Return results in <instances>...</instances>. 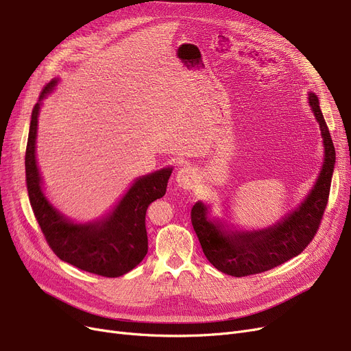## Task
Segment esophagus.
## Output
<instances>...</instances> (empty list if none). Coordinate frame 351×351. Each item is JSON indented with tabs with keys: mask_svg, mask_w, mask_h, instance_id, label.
<instances>
[{
	"mask_svg": "<svg viewBox=\"0 0 351 351\" xmlns=\"http://www.w3.org/2000/svg\"><path fill=\"white\" fill-rule=\"evenodd\" d=\"M175 180H176V185L179 188L185 189V191H191L195 185V182H196V172H195L193 167L184 166L176 172Z\"/></svg>",
	"mask_w": 351,
	"mask_h": 351,
	"instance_id": "34e87169",
	"label": "esophagus"
}]
</instances>
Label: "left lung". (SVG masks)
Here are the masks:
<instances>
[{
  "label": "left lung",
  "instance_id": "1",
  "mask_svg": "<svg viewBox=\"0 0 351 351\" xmlns=\"http://www.w3.org/2000/svg\"><path fill=\"white\" fill-rule=\"evenodd\" d=\"M308 106L322 130L324 158L315 184L298 206L276 223L258 230H243L212 217V205L202 201L192 208V225L205 256L226 276L245 277L281 265L306 250L318 230L328 201L336 149L314 91L308 93Z\"/></svg>",
  "mask_w": 351,
  "mask_h": 351
}]
</instances>
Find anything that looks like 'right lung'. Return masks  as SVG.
<instances>
[{"instance_id":"right-lung-1","label":"right lung","mask_w":351,"mask_h":351,"mask_svg":"<svg viewBox=\"0 0 351 351\" xmlns=\"http://www.w3.org/2000/svg\"><path fill=\"white\" fill-rule=\"evenodd\" d=\"M60 79H53L43 88L29 121L25 150L29 204L45 239L60 260L103 277L125 276L147 254L146 209L166 193L173 167L167 166L136 178L112 209L100 218L79 222L64 215L45 193L36 156L40 109Z\"/></svg>"}]
</instances>
